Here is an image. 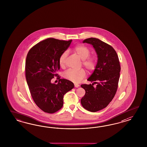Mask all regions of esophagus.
I'll use <instances>...</instances> for the list:
<instances>
[{
  "label": "esophagus",
  "instance_id": "esophagus-1",
  "mask_svg": "<svg viewBox=\"0 0 147 147\" xmlns=\"http://www.w3.org/2000/svg\"><path fill=\"white\" fill-rule=\"evenodd\" d=\"M74 86H75V87H76V88H78V87H79V85H78V84H74Z\"/></svg>",
  "mask_w": 147,
  "mask_h": 147
}]
</instances>
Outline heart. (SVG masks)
I'll list each match as a JSON object with an SVG mask.
<instances>
[{
  "label": "heart",
  "instance_id": "heart-1",
  "mask_svg": "<svg viewBox=\"0 0 147 147\" xmlns=\"http://www.w3.org/2000/svg\"><path fill=\"white\" fill-rule=\"evenodd\" d=\"M74 51L82 60V65L88 71H93L95 69L97 65V60L94 56H89L90 51L88 47L83 45H78L74 48ZM68 52H64L60 55L59 62L60 66H63L67 58ZM86 76V71L84 69H81L76 71L69 69L63 73V77L67 80H70L74 83H79Z\"/></svg>",
  "mask_w": 147,
  "mask_h": 147
}]
</instances>
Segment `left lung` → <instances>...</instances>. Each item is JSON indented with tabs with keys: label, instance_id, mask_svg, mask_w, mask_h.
I'll return each mask as SVG.
<instances>
[{
	"label": "left lung",
	"instance_id": "1",
	"mask_svg": "<svg viewBox=\"0 0 147 147\" xmlns=\"http://www.w3.org/2000/svg\"><path fill=\"white\" fill-rule=\"evenodd\" d=\"M83 43L93 45L98 59L95 69L87 79L93 84L81 85L86 91L81 103L87 111L96 112L107 107L115 95L120 78V61L115 49L102 41L90 38Z\"/></svg>",
	"mask_w": 147,
	"mask_h": 147
}]
</instances>
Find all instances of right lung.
<instances>
[{"instance_id": "add662e5", "label": "right lung", "mask_w": 147, "mask_h": 147, "mask_svg": "<svg viewBox=\"0 0 147 147\" xmlns=\"http://www.w3.org/2000/svg\"><path fill=\"white\" fill-rule=\"evenodd\" d=\"M71 41L48 38L34 45L27 55V83L33 101L46 113L52 114L60 110L63 106V95L74 87L72 82L64 79H60L57 85L51 82L58 75L59 58Z\"/></svg>"}]
</instances>
